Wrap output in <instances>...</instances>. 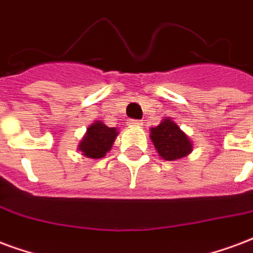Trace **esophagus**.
Segmentation results:
<instances>
[{"label":"esophagus","instance_id":"34e87169","mask_svg":"<svg viewBox=\"0 0 253 253\" xmlns=\"http://www.w3.org/2000/svg\"><path fill=\"white\" fill-rule=\"evenodd\" d=\"M130 124L134 125V126H140V125H141V123H140V121H130Z\"/></svg>","mask_w":253,"mask_h":253}]
</instances>
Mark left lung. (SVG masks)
Instances as JSON below:
<instances>
[{"label": "left lung", "mask_w": 253, "mask_h": 253, "mask_svg": "<svg viewBox=\"0 0 253 253\" xmlns=\"http://www.w3.org/2000/svg\"><path fill=\"white\" fill-rule=\"evenodd\" d=\"M151 138L159 156L164 160H177L192 151V144L187 134L169 119L151 129Z\"/></svg>", "instance_id": "8db88e82"}]
</instances>
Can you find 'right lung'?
I'll use <instances>...</instances> for the list:
<instances>
[{"label": "right lung", "mask_w": 253, "mask_h": 253, "mask_svg": "<svg viewBox=\"0 0 253 253\" xmlns=\"http://www.w3.org/2000/svg\"><path fill=\"white\" fill-rule=\"evenodd\" d=\"M116 136H117L116 128H109L105 124L97 121L88 128L86 136L80 144V151L86 157L100 159L111 149Z\"/></svg>", "instance_id": "obj_1"}]
</instances>
